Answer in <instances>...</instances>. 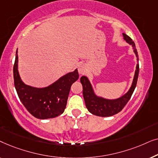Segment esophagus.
<instances>
[{
    "mask_svg": "<svg viewBox=\"0 0 158 158\" xmlns=\"http://www.w3.org/2000/svg\"><path fill=\"white\" fill-rule=\"evenodd\" d=\"M86 72H87V67L85 66V64H80L78 67V73H80V74H81V75L85 74Z\"/></svg>",
    "mask_w": 158,
    "mask_h": 158,
    "instance_id": "34e87169",
    "label": "esophagus"
}]
</instances>
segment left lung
I'll list each match as a JSON object with an SVG mask.
<instances>
[{
	"mask_svg": "<svg viewBox=\"0 0 158 158\" xmlns=\"http://www.w3.org/2000/svg\"><path fill=\"white\" fill-rule=\"evenodd\" d=\"M123 36H124V39L126 40V42L132 46L134 52L137 56V61H139L137 51L136 49L135 42L127 34H123ZM139 69V63H137L132 85H131L130 89L126 94L119 98L115 99V100H109V99H105L96 96L87 77L82 76L81 77V82L82 85H83V98L85 100L86 108L89 112L96 116L105 117V116H113L122 111L127 103H128L134 90L135 89L136 85H137Z\"/></svg>",
	"mask_w": 158,
	"mask_h": 158,
	"instance_id": "8db88e82",
	"label": "left lung"
}]
</instances>
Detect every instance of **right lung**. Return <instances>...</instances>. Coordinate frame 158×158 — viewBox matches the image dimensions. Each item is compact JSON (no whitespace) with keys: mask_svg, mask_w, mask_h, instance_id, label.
<instances>
[{"mask_svg":"<svg viewBox=\"0 0 158 158\" xmlns=\"http://www.w3.org/2000/svg\"><path fill=\"white\" fill-rule=\"evenodd\" d=\"M14 65V85L27 111L40 119L55 118L64 111L72 84L79 77L77 70L69 73L48 87L36 88L25 85L18 72V54Z\"/></svg>","mask_w":158,"mask_h":158,"instance_id":"obj_1","label":"right lung"}]
</instances>
